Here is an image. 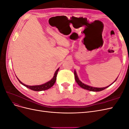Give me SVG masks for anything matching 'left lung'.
Segmentation results:
<instances>
[{
	"label": "left lung",
	"instance_id": "left-lung-1",
	"mask_svg": "<svg viewBox=\"0 0 129 129\" xmlns=\"http://www.w3.org/2000/svg\"><path fill=\"white\" fill-rule=\"evenodd\" d=\"M74 75H75V79L76 82H77V83L78 84H79L81 88H83L84 89L88 90H89V91H100L103 90H104V89H106L107 88L109 87V86H110V85H111V84H112L113 83H114L117 80V78H118V77L117 78V79L115 80V81L114 82H113L111 84L108 85V86H107V87H103V88H96V87H93L89 86V85H87V84H84V83L82 82L79 80V77H78L77 75V73H76V72L75 70V71H74Z\"/></svg>",
	"mask_w": 129,
	"mask_h": 129
}]
</instances>
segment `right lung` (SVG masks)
Listing matches in <instances>:
<instances>
[{
	"mask_svg": "<svg viewBox=\"0 0 129 129\" xmlns=\"http://www.w3.org/2000/svg\"><path fill=\"white\" fill-rule=\"evenodd\" d=\"M59 70V68H58L56 71H55V73L54 74V76L52 78V79L50 80V81H49L47 82H46L43 84H41V85H28L25 84L24 83H23L22 82L19 80L18 78L17 77V78L18 79V81H19L21 84H22L23 85H24L26 87L34 91H43V90H47L48 89H49L50 88H51L53 85L54 84V83H55V81L56 80V76H57V72Z\"/></svg>",
	"mask_w": 129,
	"mask_h": 129,
	"instance_id": "obj_1",
	"label": "right lung"
}]
</instances>
